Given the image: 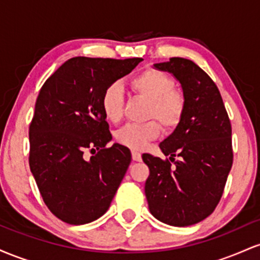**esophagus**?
<instances>
[{
  "label": "esophagus",
  "mask_w": 260,
  "mask_h": 260,
  "mask_svg": "<svg viewBox=\"0 0 260 260\" xmlns=\"http://www.w3.org/2000/svg\"><path fill=\"white\" fill-rule=\"evenodd\" d=\"M132 159L134 161H142V155L138 151H132Z\"/></svg>",
  "instance_id": "obj_1"
}]
</instances>
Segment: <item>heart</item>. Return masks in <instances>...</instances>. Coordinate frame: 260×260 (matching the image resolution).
Here are the masks:
<instances>
[{
  "label": "heart",
  "instance_id": "heart-1",
  "mask_svg": "<svg viewBox=\"0 0 260 260\" xmlns=\"http://www.w3.org/2000/svg\"><path fill=\"white\" fill-rule=\"evenodd\" d=\"M133 91L149 100L147 118L159 121L166 129H174L183 117L186 101L183 94L175 90L174 79L159 70L148 68L129 82ZM101 110L109 122L117 123L123 116V89L120 83L107 86L101 98ZM156 121H149L142 124L129 123L123 126L115 134L121 145L143 150L149 142L156 139L160 134V126Z\"/></svg>",
  "mask_w": 260,
  "mask_h": 260
}]
</instances>
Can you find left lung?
<instances>
[{
	"mask_svg": "<svg viewBox=\"0 0 260 260\" xmlns=\"http://www.w3.org/2000/svg\"><path fill=\"white\" fill-rule=\"evenodd\" d=\"M154 68L180 82L186 107L180 124L159 145L175 165L143 154L150 170L145 197L160 221L194 225L213 213L222 196L234 160L231 123L215 83L194 62L172 57Z\"/></svg>",
	"mask_w": 260,
	"mask_h": 260,
	"instance_id": "left-lung-1",
	"label": "left lung"
}]
</instances>
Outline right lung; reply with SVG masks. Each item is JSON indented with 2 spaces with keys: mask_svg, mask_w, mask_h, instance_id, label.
Instances as JSON below:
<instances>
[{
  "mask_svg": "<svg viewBox=\"0 0 260 260\" xmlns=\"http://www.w3.org/2000/svg\"><path fill=\"white\" fill-rule=\"evenodd\" d=\"M143 58L73 57L44 83L29 127V166L45 204L71 225L103 216L129 166V149L112 139L101 98ZM86 150L98 153L85 160Z\"/></svg>",
  "mask_w": 260,
  "mask_h": 260,
  "instance_id": "obj_1",
  "label": "right lung"
}]
</instances>
